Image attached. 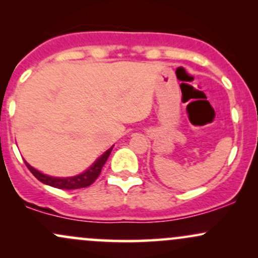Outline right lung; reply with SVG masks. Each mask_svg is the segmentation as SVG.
Returning <instances> with one entry per match:
<instances>
[{"mask_svg":"<svg viewBox=\"0 0 258 258\" xmlns=\"http://www.w3.org/2000/svg\"><path fill=\"white\" fill-rule=\"evenodd\" d=\"M111 150L112 148H110L109 150H106V152L103 154V155L100 156V158L97 160V161L94 162V164L92 165L86 172L75 177H69V178H55V177L46 176V174L38 172L37 170H35L34 167H31L26 161H25V165L28 166L29 170H30V172L34 174L40 182L44 183V184L54 186V188H58V189L73 190V189H81V188H86V186H90L94 180L98 178L100 171H102V168L104 166L106 160H108L109 155H110Z\"/></svg>","mask_w":258,"mask_h":258,"instance_id":"add662e5","label":"right lung"}]
</instances>
